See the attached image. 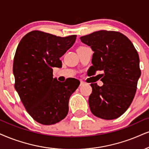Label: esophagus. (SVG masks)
Masks as SVG:
<instances>
[{"label": "esophagus", "mask_w": 149, "mask_h": 149, "mask_svg": "<svg viewBox=\"0 0 149 149\" xmlns=\"http://www.w3.org/2000/svg\"><path fill=\"white\" fill-rule=\"evenodd\" d=\"M85 84V82L83 81H80V86H83Z\"/></svg>", "instance_id": "1"}]
</instances>
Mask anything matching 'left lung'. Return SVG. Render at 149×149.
Returning <instances> with one entry per match:
<instances>
[{
	"label": "left lung",
	"instance_id": "1",
	"mask_svg": "<svg viewBox=\"0 0 149 149\" xmlns=\"http://www.w3.org/2000/svg\"><path fill=\"white\" fill-rule=\"evenodd\" d=\"M94 52L93 73L102 71V86L91 84L88 103L93 115L114 119L123 115L133 102L141 76L139 58L133 44L125 35L114 31H97L80 37Z\"/></svg>",
	"mask_w": 149,
	"mask_h": 149
}]
</instances>
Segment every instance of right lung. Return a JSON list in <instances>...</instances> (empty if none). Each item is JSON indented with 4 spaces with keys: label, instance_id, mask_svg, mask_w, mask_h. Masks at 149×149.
Masks as SVG:
<instances>
[{
    "label": "right lung",
    "instance_id": "right-lung-1",
    "mask_svg": "<svg viewBox=\"0 0 149 149\" xmlns=\"http://www.w3.org/2000/svg\"><path fill=\"white\" fill-rule=\"evenodd\" d=\"M76 38L32 31L18 43L13 64L15 89L27 113L43 125L65 118L70 97L80 84L77 79L61 82L53 78V68L62 67L59 58L72 46Z\"/></svg>",
    "mask_w": 149,
    "mask_h": 149
}]
</instances>
